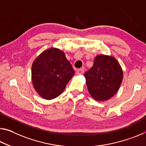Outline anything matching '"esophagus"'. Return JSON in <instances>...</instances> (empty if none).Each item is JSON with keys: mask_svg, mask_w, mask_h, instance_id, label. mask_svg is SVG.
I'll use <instances>...</instances> for the list:
<instances>
[{"mask_svg": "<svg viewBox=\"0 0 146 146\" xmlns=\"http://www.w3.org/2000/svg\"><path fill=\"white\" fill-rule=\"evenodd\" d=\"M83 73H84V70L82 69H78L76 71V74L77 75H82Z\"/></svg>", "mask_w": 146, "mask_h": 146, "instance_id": "1", "label": "esophagus"}]
</instances>
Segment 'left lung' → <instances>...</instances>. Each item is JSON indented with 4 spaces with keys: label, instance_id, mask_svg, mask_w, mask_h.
<instances>
[{
    "label": "left lung",
    "instance_id": "left-lung-1",
    "mask_svg": "<svg viewBox=\"0 0 146 146\" xmlns=\"http://www.w3.org/2000/svg\"><path fill=\"white\" fill-rule=\"evenodd\" d=\"M90 95L96 101H105L118 91L123 78V72L114 56L99 54L93 66L84 73Z\"/></svg>",
    "mask_w": 146,
    "mask_h": 146
}]
</instances>
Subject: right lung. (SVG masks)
Returning <instances> with one entry per match:
<instances>
[{
    "label": "right lung",
    "instance_id": "1",
    "mask_svg": "<svg viewBox=\"0 0 146 146\" xmlns=\"http://www.w3.org/2000/svg\"><path fill=\"white\" fill-rule=\"evenodd\" d=\"M32 82L43 99L50 100L59 96L75 74L64 52L52 47L43 51L32 65Z\"/></svg>",
    "mask_w": 146,
    "mask_h": 146
}]
</instances>
